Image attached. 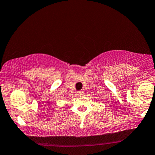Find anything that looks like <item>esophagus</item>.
<instances>
[{
	"label": "esophagus",
	"mask_w": 155,
	"mask_h": 155,
	"mask_svg": "<svg viewBox=\"0 0 155 155\" xmlns=\"http://www.w3.org/2000/svg\"><path fill=\"white\" fill-rule=\"evenodd\" d=\"M77 94L78 97H81L84 95V92L83 91H79V92H77V94Z\"/></svg>",
	"instance_id": "34e87169"
}]
</instances>
